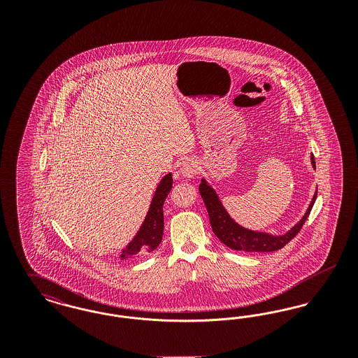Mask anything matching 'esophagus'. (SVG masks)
Listing matches in <instances>:
<instances>
[{
  "label": "esophagus",
  "mask_w": 358,
  "mask_h": 358,
  "mask_svg": "<svg viewBox=\"0 0 358 358\" xmlns=\"http://www.w3.org/2000/svg\"><path fill=\"white\" fill-rule=\"evenodd\" d=\"M197 171H199V162L193 158L187 159L181 166V174L185 178H193L197 174Z\"/></svg>",
  "instance_id": "esophagus-1"
}]
</instances>
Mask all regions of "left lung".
Returning <instances> with one entry per match:
<instances>
[{
  "label": "left lung",
  "mask_w": 358,
  "mask_h": 358,
  "mask_svg": "<svg viewBox=\"0 0 358 358\" xmlns=\"http://www.w3.org/2000/svg\"><path fill=\"white\" fill-rule=\"evenodd\" d=\"M311 164H313V168H315V161H314L313 154H311ZM199 190L204 200L213 234L227 247H229L235 251H245V252H273V251H278V250L283 248L289 240L295 238L298 235V232L302 229L303 224L311 212V208L315 203V199H317V192H315L311 203L307 208L306 213L301 219V222L295 224L287 234L280 235V236H273V235L264 234V232L250 231V229L238 225V222H234L231 219V216L227 213L225 208L222 206V201L219 200L213 187H209L204 178L201 180Z\"/></svg>",
  "instance_id": "left-lung-1"
}]
</instances>
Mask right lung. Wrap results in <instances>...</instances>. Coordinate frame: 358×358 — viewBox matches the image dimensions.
Segmentation results:
<instances>
[{"label": "right lung", "instance_id": "1", "mask_svg": "<svg viewBox=\"0 0 358 358\" xmlns=\"http://www.w3.org/2000/svg\"><path fill=\"white\" fill-rule=\"evenodd\" d=\"M171 185H173V177H171V173H169L158 184L153 201L145 217V222H142L136 238H133V241H130L129 245L122 251L120 260L145 256L146 254L153 252L154 250L159 245L164 235L162 206L165 203V199L171 192Z\"/></svg>", "mask_w": 358, "mask_h": 358}]
</instances>
